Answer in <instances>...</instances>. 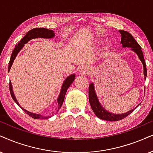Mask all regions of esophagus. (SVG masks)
I'll return each instance as SVG.
<instances>
[{
	"label": "esophagus",
	"mask_w": 153,
	"mask_h": 153,
	"mask_svg": "<svg viewBox=\"0 0 153 153\" xmlns=\"http://www.w3.org/2000/svg\"><path fill=\"white\" fill-rule=\"evenodd\" d=\"M90 68H88V67L87 66H82L81 68L80 69V75H88L90 73Z\"/></svg>",
	"instance_id": "esophagus-1"
}]
</instances>
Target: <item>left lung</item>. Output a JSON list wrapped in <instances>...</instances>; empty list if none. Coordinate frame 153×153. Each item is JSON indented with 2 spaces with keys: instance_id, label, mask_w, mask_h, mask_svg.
Listing matches in <instances>:
<instances>
[{
  "instance_id": "left-lung-1",
  "label": "left lung",
  "mask_w": 153,
  "mask_h": 153,
  "mask_svg": "<svg viewBox=\"0 0 153 153\" xmlns=\"http://www.w3.org/2000/svg\"><path fill=\"white\" fill-rule=\"evenodd\" d=\"M119 32L121 34V44L122 45L123 48H131V50H132L133 52H135L138 56V59L142 63L143 66V75L145 80L146 79L147 76V69L146 64L145 62V59L142 50H141L140 46L138 44V42L136 41L133 36L130 33L124 30H119ZM146 90V88L144 89V91ZM89 102L92 108V111L96 115L97 117L100 118L102 120L105 121H117L119 120H121L128 116L130 114L134 111L137 107L141 103H140L135 107L134 109L130 110V111H126V113L123 114H114L112 112L108 111L100 103L98 97L97 95L95 92V88H94V83H90L89 85Z\"/></svg>"
}]
</instances>
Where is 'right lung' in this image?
<instances>
[{"mask_svg":"<svg viewBox=\"0 0 153 153\" xmlns=\"http://www.w3.org/2000/svg\"><path fill=\"white\" fill-rule=\"evenodd\" d=\"M55 36V33H54V31L51 30H48L46 28H34L25 34L24 37H23L22 39L19 42V43L17 44V45L15 46L14 50H13L12 54H11L10 60L9 62V65H8V72L10 70L11 66H12L13 62H14L15 58H16L17 55L18 54L19 52L20 51V50L22 49L25 46V44H27L29 41L33 39H36V38H44V39H51L53 38ZM75 74L73 73V74H71V75H68L66 78L65 79V80L63 81L62 86H61V92H60L59 95L57 98V102H58V111L60 109L61 106H62L63 102L64 101L65 94H66L67 90L69 87L71 86V85L72 84L73 81L75 80ZM10 94L12 96L13 100H14L17 105L19 107H20L21 109H22L23 111H24L25 113L27 114L29 116H30L31 117H32L33 119H49V118H51V116H49V117H44L40 114H35L32 113V112H30L27 111V110L23 109V108L21 107L19 104V102H17V100L15 97L14 92H13V85L12 83H11V81H10Z\"/></svg>","mask_w":153,"mask_h":153,"instance_id":"obj_1","label":"right lung"}]
</instances>
